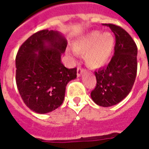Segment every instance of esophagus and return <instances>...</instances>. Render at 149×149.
<instances>
[{
    "label": "esophagus",
    "instance_id": "esophagus-1",
    "mask_svg": "<svg viewBox=\"0 0 149 149\" xmlns=\"http://www.w3.org/2000/svg\"><path fill=\"white\" fill-rule=\"evenodd\" d=\"M84 72V70H83V69H81L80 67L77 68V77H81V75L83 74V72Z\"/></svg>",
    "mask_w": 149,
    "mask_h": 149
}]
</instances>
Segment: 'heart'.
Wrapping results in <instances>:
<instances>
[{
  "mask_svg": "<svg viewBox=\"0 0 149 149\" xmlns=\"http://www.w3.org/2000/svg\"><path fill=\"white\" fill-rule=\"evenodd\" d=\"M114 45L115 39L111 32L93 31L78 38L73 45V50L79 55L85 54L86 65L97 69L104 66L110 60ZM70 53L73 55L72 52Z\"/></svg>",
  "mask_w": 149,
  "mask_h": 149,
  "instance_id": "obj_1",
  "label": "heart"
}]
</instances>
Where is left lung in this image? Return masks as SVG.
I'll list each match as a JSON object with an SVG mask.
<instances>
[{"mask_svg":"<svg viewBox=\"0 0 149 149\" xmlns=\"http://www.w3.org/2000/svg\"><path fill=\"white\" fill-rule=\"evenodd\" d=\"M105 25L115 36L114 56L107 67L95 72L97 86L91 96L95 104L107 107L120 103L132 91L137 73L138 49L122 28L112 24Z\"/></svg>","mask_w":149,"mask_h":149,"instance_id":"8db88e82","label":"left lung"}]
</instances>
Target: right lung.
Masks as SVG:
<instances>
[{
  "mask_svg": "<svg viewBox=\"0 0 149 149\" xmlns=\"http://www.w3.org/2000/svg\"><path fill=\"white\" fill-rule=\"evenodd\" d=\"M66 45L61 32L42 30L29 37L17 52V90L25 105L36 113H49L60 107L65 86L77 78V69H67L61 61Z\"/></svg>",
  "mask_w": 149,
  "mask_h": 149,
  "instance_id": "add662e5",
  "label": "right lung"
}]
</instances>
